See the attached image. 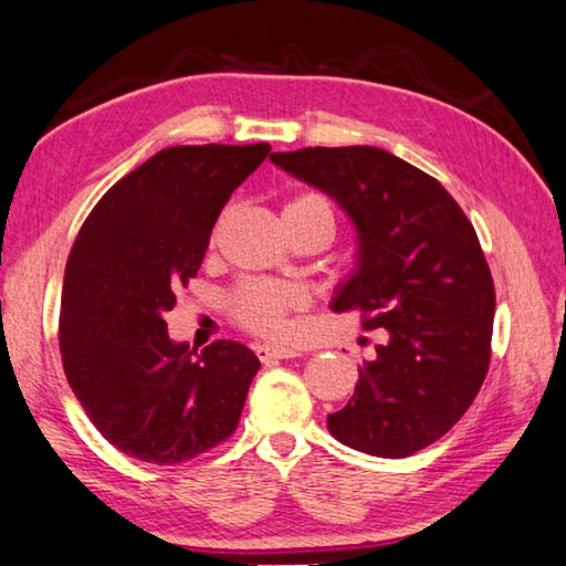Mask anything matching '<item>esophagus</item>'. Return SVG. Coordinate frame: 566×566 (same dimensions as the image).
I'll return each instance as SVG.
<instances>
[{
    "mask_svg": "<svg viewBox=\"0 0 566 566\" xmlns=\"http://www.w3.org/2000/svg\"><path fill=\"white\" fill-rule=\"evenodd\" d=\"M255 356L261 358L263 364H271V360H275V358H293L295 350L285 348V346H273V344H258Z\"/></svg>",
    "mask_w": 566,
    "mask_h": 566,
    "instance_id": "34e87169",
    "label": "esophagus"
}]
</instances>
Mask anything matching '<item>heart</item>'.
<instances>
[{
    "label": "heart",
    "instance_id": "heart-1",
    "mask_svg": "<svg viewBox=\"0 0 566 566\" xmlns=\"http://www.w3.org/2000/svg\"><path fill=\"white\" fill-rule=\"evenodd\" d=\"M289 210H313L321 212L333 226V212L328 202L318 196H301L291 200L283 212ZM301 295L289 289H277V285L253 283L245 285L235 298V316L248 331L258 333V336H281L285 331V318L289 311L298 308Z\"/></svg>",
    "mask_w": 566,
    "mask_h": 566
}]
</instances>
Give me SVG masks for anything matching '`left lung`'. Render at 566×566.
Masks as SVG:
<instances>
[{
    "label": "left lung",
    "instance_id": "left-lung-1",
    "mask_svg": "<svg viewBox=\"0 0 566 566\" xmlns=\"http://www.w3.org/2000/svg\"><path fill=\"white\" fill-rule=\"evenodd\" d=\"M271 163L354 222L356 268L331 308H360L364 328L384 333L328 431L370 457H411L467 413L489 368L496 295L474 226L439 180L381 147H303Z\"/></svg>",
    "mask_w": 566,
    "mask_h": 566
}]
</instances>
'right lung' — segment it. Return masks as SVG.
Wrapping results in <instances>:
<instances>
[{"label":"right lung","instance_id":"obj_1","mask_svg":"<svg viewBox=\"0 0 566 566\" xmlns=\"http://www.w3.org/2000/svg\"><path fill=\"white\" fill-rule=\"evenodd\" d=\"M271 145H178L115 182L64 268L60 350L70 388L113 447L178 464L235 431L261 360L238 340L196 354L168 336L220 210Z\"/></svg>","mask_w":566,"mask_h":566}]
</instances>
